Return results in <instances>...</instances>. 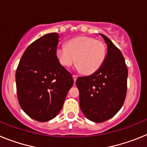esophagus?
<instances>
[{"label":"esophagus","mask_w":147,"mask_h":147,"mask_svg":"<svg viewBox=\"0 0 147 147\" xmlns=\"http://www.w3.org/2000/svg\"><path fill=\"white\" fill-rule=\"evenodd\" d=\"M78 76L76 75H73V79H74V81L76 82V79H77Z\"/></svg>","instance_id":"esophagus-1"}]
</instances>
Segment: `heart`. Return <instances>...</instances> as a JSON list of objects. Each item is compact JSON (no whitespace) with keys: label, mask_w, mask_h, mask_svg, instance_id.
<instances>
[{"label":"heart","mask_w":147,"mask_h":147,"mask_svg":"<svg viewBox=\"0 0 147 147\" xmlns=\"http://www.w3.org/2000/svg\"><path fill=\"white\" fill-rule=\"evenodd\" d=\"M56 57L63 67H71L76 61L78 71L91 75L103 65L106 46L102 41L94 37L79 36L67 41L65 46L58 48Z\"/></svg>","instance_id":"1"}]
</instances>
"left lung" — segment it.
Wrapping results in <instances>:
<instances>
[{
    "mask_svg": "<svg viewBox=\"0 0 147 147\" xmlns=\"http://www.w3.org/2000/svg\"><path fill=\"white\" fill-rule=\"evenodd\" d=\"M107 54L99 70L90 76L79 77L80 108L85 117L96 123L108 120L121 108L127 95L128 70L121 51L109 38Z\"/></svg>",
    "mask_w": 147,
    "mask_h": 147,
    "instance_id": "8db88e82",
    "label": "left lung"
}]
</instances>
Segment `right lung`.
<instances>
[{"label":"right lung","mask_w":147,"mask_h":147,"mask_svg":"<svg viewBox=\"0 0 147 147\" xmlns=\"http://www.w3.org/2000/svg\"><path fill=\"white\" fill-rule=\"evenodd\" d=\"M59 34L50 33L30 44L17 68L18 99L32 119L47 121L57 116L74 85L72 74L56 57Z\"/></svg>","instance_id":"right-lung-1"}]
</instances>
